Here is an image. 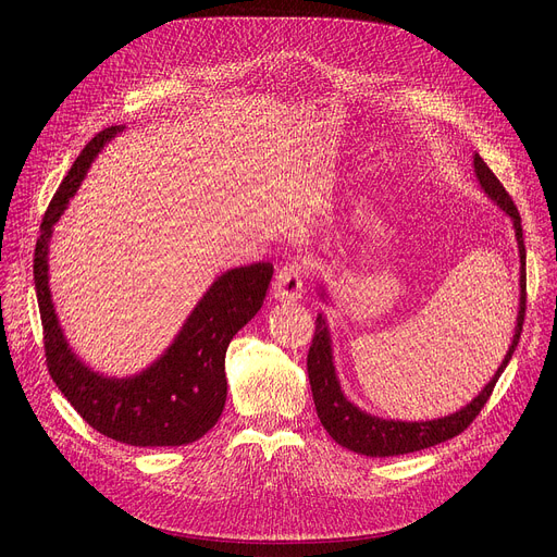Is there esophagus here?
<instances>
[{"instance_id": "1", "label": "esophagus", "mask_w": 557, "mask_h": 557, "mask_svg": "<svg viewBox=\"0 0 557 557\" xmlns=\"http://www.w3.org/2000/svg\"><path fill=\"white\" fill-rule=\"evenodd\" d=\"M302 267L298 261H286L284 267L275 273L273 280V294L277 300L290 302L302 298Z\"/></svg>"}]
</instances>
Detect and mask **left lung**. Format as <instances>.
Returning <instances> with one entry per match:
<instances>
[{"label": "left lung", "mask_w": 557, "mask_h": 557, "mask_svg": "<svg viewBox=\"0 0 557 557\" xmlns=\"http://www.w3.org/2000/svg\"><path fill=\"white\" fill-rule=\"evenodd\" d=\"M474 169L481 187L496 200V205L512 219L517 244H519V257H521V298H519V315H517V330L508 355L496 370V374L490 379V384L481 391L476 399H472L458 413L441 418V420H429V422H395V420H382L368 416L355 404H349L338 386V379L332 363V347H330V334L325 327L323 315L315 318V332L311 338V347L307 355V372H309V384L313 393V404L320 422L327 429V433L341 447H347L349 451H357L372 458H386V456H401L420 451L433 445H441L445 441H451L458 433H462L470 426L476 416L483 411L487 404L496 382H499L502 372L506 370L508 361L512 359L515 347L521 336L523 327V315H525V246H523V230H521V216L515 200L506 191V187L499 183V178L492 173V169L483 162L481 156H474Z\"/></svg>", "instance_id": "left-lung-1"}]
</instances>
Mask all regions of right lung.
Masks as SVG:
<instances>
[{"mask_svg": "<svg viewBox=\"0 0 557 557\" xmlns=\"http://www.w3.org/2000/svg\"><path fill=\"white\" fill-rule=\"evenodd\" d=\"M116 131V126L103 128L85 144L40 223L34 280L47 370L74 411L106 437L149 449L189 445L208 433L223 413L225 349L232 336L261 309L273 263L257 261L223 273L187 318L166 355L133 379H106L76 361L58 327L49 296L47 242L51 225L67 208L92 158Z\"/></svg>", "mask_w": 557, "mask_h": 557, "instance_id": "add662e5", "label": "right lung"}]
</instances>
